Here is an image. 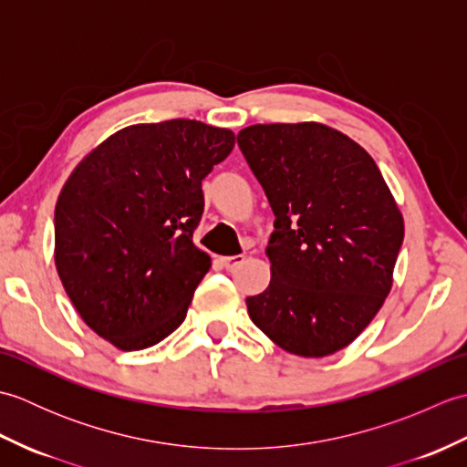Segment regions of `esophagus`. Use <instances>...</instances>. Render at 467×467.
<instances>
[{"label": "esophagus", "mask_w": 467, "mask_h": 467, "mask_svg": "<svg viewBox=\"0 0 467 467\" xmlns=\"http://www.w3.org/2000/svg\"><path fill=\"white\" fill-rule=\"evenodd\" d=\"M221 263H223V266H224L226 271H233L234 266H239V265H243V263H244V256H243V254H234V256H223Z\"/></svg>", "instance_id": "34e87169"}]
</instances>
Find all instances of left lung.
Returning a JSON list of instances; mask_svg holds the SVG:
<instances>
[{"label": "left lung", "instance_id": "left-lung-1", "mask_svg": "<svg viewBox=\"0 0 467 467\" xmlns=\"http://www.w3.org/2000/svg\"><path fill=\"white\" fill-rule=\"evenodd\" d=\"M269 198L271 283L249 317L281 349L327 357L357 339L393 285L403 216L373 158L317 122L254 124L236 136Z\"/></svg>", "mask_w": 467, "mask_h": 467}]
</instances>
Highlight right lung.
Masks as SVG:
<instances>
[{
	"instance_id": "add662e5",
	"label": "right lung",
	"mask_w": 467,
	"mask_h": 467,
	"mask_svg": "<svg viewBox=\"0 0 467 467\" xmlns=\"http://www.w3.org/2000/svg\"><path fill=\"white\" fill-rule=\"evenodd\" d=\"M234 134L196 120L112 134L67 178L54 214L56 269L84 323L122 351L181 327L211 256L192 234L202 181Z\"/></svg>"
}]
</instances>
